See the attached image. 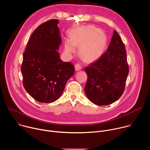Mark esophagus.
I'll return each instance as SVG.
<instances>
[{
	"instance_id": "obj_1",
	"label": "esophagus",
	"mask_w": 150,
	"mask_h": 150,
	"mask_svg": "<svg viewBox=\"0 0 150 150\" xmlns=\"http://www.w3.org/2000/svg\"><path fill=\"white\" fill-rule=\"evenodd\" d=\"M75 70L76 71H80L82 69V67H81V65H80L79 63H76V65H75Z\"/></svg>"
}]
</instances>
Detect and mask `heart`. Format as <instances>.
<instances>
[{"label": "heart", "instance_id": "b5f03b06", "mask_svg": "<svg viewBox=\"0 0 150 150\" xmlns=\"http://www.w3.org/2000/svg\"><path fill=\"white\" fill-rule=\"evenodd\" d=\"M107 36L104 31L93 25L79 27L72 31L69 41L65 42V50L68 54L75 52L79 47V53L85 61L93 62L103 53L107 45Z\"/></svg>", "mask_w": 150, "mask_h": 150}]
</instances>
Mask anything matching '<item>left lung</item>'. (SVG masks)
Listing matches in <instances>:
<instances>
[{
	"label": "left lung",
	"instance_id": "1",
	"mask_svg": "<svg viewBox=\"0 0 150 150\" xmlns=\"http://www.w3.org/2000/svg\"><path fill=\"white\" fill-rule=\"evenodd\" d=\"M84 70L88 78L84 91L92 103L98 105H109L121 97L129 67L125 45L116 30L106 52Z\"/></svg>",
	"mask_w": 150,
	"mask_h": 150
}]
</instances>
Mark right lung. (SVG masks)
<instances>
[{"label":"right lung","instance_id":"1","mask_svg":"<svg viewBox=\"0 0 150 150\" xmlns=\"http://www.w3.org/2000/svg\"><path fill=\"white\" fill-rule=\"evenodd\" d=\"M58 19L39 25L28 41L21 65L23 85L36 101L50 103L62 94L68 80L74 74V67L63 62L57 51L62 43Z\"/></svg>","mask_w":150,"mask_h":150}]
</instances>
